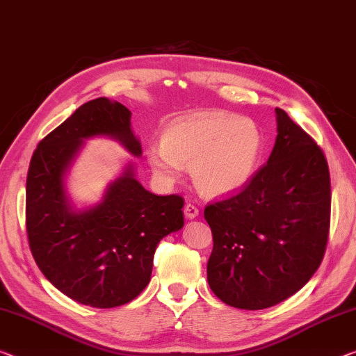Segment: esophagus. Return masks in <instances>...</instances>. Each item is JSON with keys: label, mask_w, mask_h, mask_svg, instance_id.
I'll list each match as a JSON object with an SVG mask.
<instances>
[{"label": "esophagus", "mask_w": 356, "mask_h": 356, "mask_svg": "<svg viewBox=\"0 0 356 356\" xmlns=\"http://www.w3.org/2000/svg\"><path fill=\"white\" fill-rule=\"evenodd\" d=\"M184 216L188 218V220H194V218L199 216V209H197V207L193 204H186L184 205Z\"/></svg>", "instance_id": "34e87169"}]
</instances>
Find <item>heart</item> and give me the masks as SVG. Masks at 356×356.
I'll list each match as a JSON object with an SVG mask.
<instances>
[{"instance_id": "obj_1", "label": "heart", "mask_w": 356, "mask_h": 356, "mask_svg": "<svg viewBox=\"0 0 356 356\" xmlns=\"http://www.w3.org/2000/svg\"><path fill=\"white\" fill-rule=\"evenodd\" d=\"M262 134L251 119L221 111H204L168 124L163 141L147 146V162L161 183L191 177L207 195H229L245 188L256 173Z\"/></svg>"}]
</instances>
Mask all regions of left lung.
<instances>
[{
  "mask_svg": "<svg viewBox=\"0 0 356 356\" xmlns=\"http://www.w3.org/2000/svg\"><path fill=\"white\" fill-rule=\"evenodd\" d=\"M269 161L238 194L205 207L213 234L211 291L243 310L298 293L325 256L331 218L330 168L321 147L280 108Z\"/></svg>",
  "mask_w": 356,
  "mask_h": 356,
  "instance_id": "8db88e82",
  "label": "left lung"
}]
</instances>
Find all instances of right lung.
I'll use <instances>...</instances> for the list:
<instances>
[{"mask_svg": "<svg viewBox=\"0 0 356 356\" xmlns=\"http://www.w3.org/2000/svg\"><path fill=\"white\" fill-rule=\"evenodd\" d=\"M132 113L105 97L84 103L44 136L26 177V234L33 258L65 296L98 309L124 305L151 280L154 251L183 227L181 195H156L129 163L108 184L100 204L73 210L65 175L84 140L109 136L134 156L141 145L130 129Z\"/></svg>", "mask_w": 356, "mask_h": 356, "instance_id": "obj_1", "label": "right lung"}]
</instances>
